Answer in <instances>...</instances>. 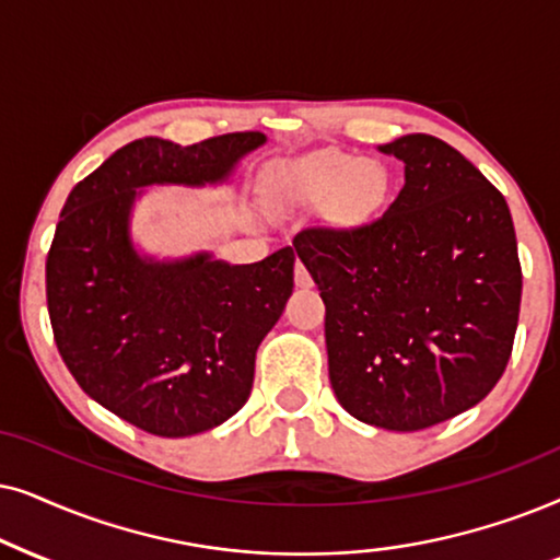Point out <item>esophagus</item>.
I'll return each mask as SVG.
<instances>
[{"label": "esophagus", "instance_id": "esophagus-1", "mask_svg": "<svg viewBox=\"0 0 560 560\" xmlns=\"http://www.w3.org/2000/svg\"><path fill=\"white\" fill-rule=\"evenodd\" d=\"M294 281H296V287H300V289H310V287H312V276H310L307 268H304L302 260H296Z\"/></svg>", "mask_w": 560, "mask_h": 560}]
</instances>
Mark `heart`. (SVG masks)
I'll return each mask as SVG.
<instances>
[{"label": "heart", "instance_id": "b5f03b06", "mask_svg": "<svg viewBox=\"0 0 560 560\" xmlns=\"http://www.w3.org/2000/svg\"><path fill=\"white\" fill-rule=\"evenodd\" d=\"M389 174L378 161L325 153L279 168L266 186L276 207H319L332 202L335 220L361 222L386 202Z\"/></svg>", "mask_w": 560, "mask_h": 560}]
</instances>
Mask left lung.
Instances as JSON below:
<instances>
[{"instance_id":"obj_1","label":"left lung","mask_w":560,"mask_h":560,"mask_svg":"<svg viewBox=\"0 0 560 560\" xmlns=\"http://www.w3.org/2000/svg\"><path fill=\"white\" fill-rule=\"evenodd\" d=\"M378 151L405 163L389 210L363 228L302 230L292 250L325 302L327 371L342 409L415 432L494 389L523 271L510 207L456 148L415 132Z\"/></svg>"}]
</instances>
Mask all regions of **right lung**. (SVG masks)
<instances>
[{"instance_id": "add662e5", "label": "right lung", "mask_w": 560, "mask_h": 560, "mask_svg": "<svg viewBox=\"0 0 560 560\" xmlns=\"http://www.w3.org/2000/svg\"><path fill=\"white\" fill-rule=\"evenodd\" d=\"M258 130L194 145L148 136L73 186L46 260V294L63 363L94 401L161 438L230 420L250 397L260 340L294 289L292 245L258 264L212 250L155 256L136 241L151 186H225Z\"/></svg>"}]
</instances>
